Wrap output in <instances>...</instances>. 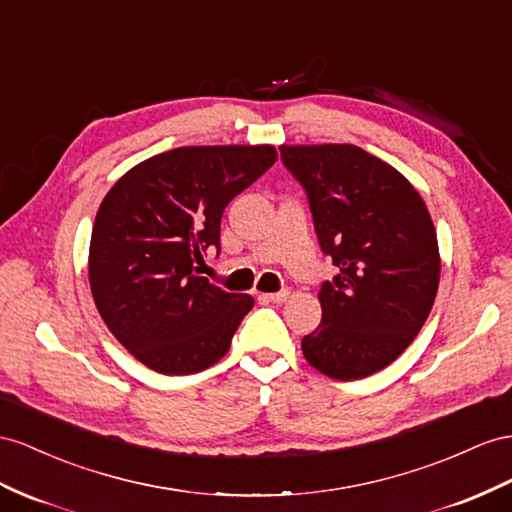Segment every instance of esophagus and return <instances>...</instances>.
Listing matches in <instances>:
<instances>
[{"mask_svg":"<svg viewBox=\"0 0 512 512\" xmlns=\"http://www.w3.org/2000/svg\"><path fill=\"white\" fill-rule=\"evenodd\" d=\"M268 300H272V303H285L287 298H290V290H281V292H272V294H266Z\"/></svg>","mask_w":512,"mask_h":512,"instance_id":"esophagus-1","label":"esophagus"}]
</instances>
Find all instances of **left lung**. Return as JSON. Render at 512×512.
<instances>
[{
  "mask_svg": "<svg viewBox=\"0 0 512 512\" xmlns=\"http://www.w3.org/2000/svg\"><path fill=\"white\" fill-rule=\"evenodd\" d=\"M281 157L339 270L318 292L322 322L303 355L335 381H357L396 361L424 326L441 274L435 225L411 181L355 144H281Z\"/></svg>",
  "mask_w": 512,
  "mask_h": 512,
  "instance_id": "8db88e82",
  "label": "left lung"
}]
</instances>
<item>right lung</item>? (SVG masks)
Returning a JSON list of instances; mask_svg holds the SVG:
<instances>
[{
    "label": "right lung",
    "mask_w": 512,
    "mask_h": 512,
    "mask_svg": "<svg viewBox=\"0 0 512 512\" xmlns=\"http://www.w3.org/2000/svg\"><path fill=\"white\" fill-rule=\"evenodd\" d=\"M272 144L179 147L129 168L101 201L88 281L110 333L147 368L181 376L227 355L253 309L201 277L233 196L277 162Z\"/></svg>",
    "instance_id": "add662e5"
}]
</instances>
